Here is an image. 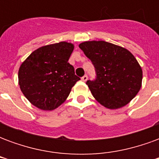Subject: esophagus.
Instances as JSON below:
<instances>
[{
  "label": "esophagus",
  "mask_w": 159,
  "mask_h": 159,
  "mask_svg": "<svg viewBox=\"0 0 159 159\" xmlns=\"http://www.w3.org/2000/svg\"><path fill=\"white\" fill-rule=\"evenodd\" d=\"M82 80H83V82H87V80H88V76H87V75L83 76V77H82Z\"/></svg>",
  "instance_id": "obj_1"
}]
</instances>
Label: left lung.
Returning a JSON list of instances; mask_svg holds the SVG:
<instances>
[{
    "mask_svg": "<svg viewBox=\"0 0 159 159\" xmlns=\"http://www.w3.org/2000/svg\"><path fill=\"white\" fill-rule=\"evenodd\" d=\"M79 48L96 70V80L87 84L100 105L118 109L136 96L141 88L142 69L128 49L105 41L83 42Z\"/></svg>",
    "mask_w": 159,
    "mask_h": 159,
    "instance_id": "8db88e82",
    "label": "left lung"
}]
</instances>
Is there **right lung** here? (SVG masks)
<instances>
[{"label":"right lung","instance_id":"add662e5","mask_svg":"<svg viewBox=\"0 0 159 159\" xmlns=\"http://www.w3.org/2000/svg\"><path fill=\"white\" fill-rule=\"evenodd\" d=\"M74 50L71 42L42 46L30 54L19 70V88L33 106L52 111L62 105L80 78L68 62Z\"/></svg>","mask_w":159,"mask_h":159}]
</instances>
